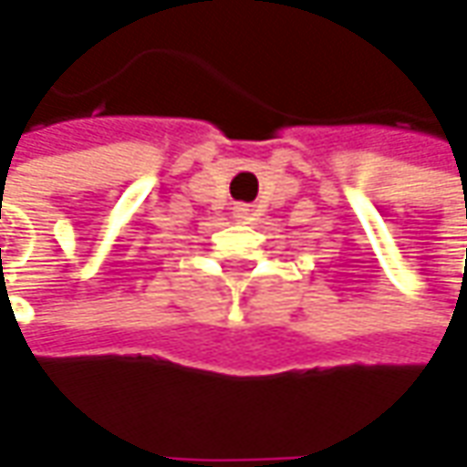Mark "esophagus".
<instances>
[{
    "mask_svg": "<svg viewBox=\"0 0 467 467\" xmlns=\"http://www.w3.org/2000/svg\"><path fill=\"white\" fill-rule=\"evenodd\" d=\"M234 217H237V219H248L250 217V206H248V203H240V206H234Z\"/></svg>",
    "mask_w": 467,
    "mask_h": 467,
    "instance_id": "esophagus-1",
    "label": "esophagus"
}]
</instances>
